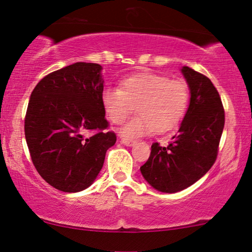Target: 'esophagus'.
I'll use <instances>...</instances> for the list:
<instances>
[{
  "label": "esophagus",
  "instance_id": "esophagus-1",
  "mask_svg": "<svg viewBox=\"0 0 252 252\" xmlns=\"http://www.w3.org/2000/svg\"><path fill=\"white\" fill-rule=\"evenodd\" d=\"M120 142H122L124 146H127V147H133L134 144H135V141L129 140V139H125V137H123V139L120 140Z\"/></svg>",
  "mask_w": 252,
  "mask_h": 252
}]
</instances>
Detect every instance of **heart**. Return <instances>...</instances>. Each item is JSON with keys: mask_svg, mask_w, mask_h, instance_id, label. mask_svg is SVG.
Returning a JSON list of instances; mask_svg holds the SVG:
<instances>
[{"mask_svg": "<svg viewBox=\"0 0 252 252\" xmlns=\"http://www.w3.org/2000/svg\"><path fill=\"white\" fill-rule=\"evenodd\" d=\"M189 103L187 85L155 73H140L122 80L119 88L104 87L101 104L106 118L122 124L135 106L137 115L120 129L125 139H136L153 132L174 129L186 115Z\"/></svg>", "mask_w": 252, "mask_h": 252, "instance_id": "obj_1", "label": "heart"}]
</instances>
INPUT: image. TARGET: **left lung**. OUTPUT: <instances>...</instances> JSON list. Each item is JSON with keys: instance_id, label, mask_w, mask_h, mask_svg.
<instances>
[{"instance_id": "8db88e82", "label": "left lung", "mask_w": 252, "mask_h": 252, "mask_svg": "<svg viewBox=\"0 0 252 252\" xmlns=\"http://www.w3.org/2000/svg\"><path fill=\"white\" fill-rule=\"evenodd\" d=\"M190 93L187 112L167 147L153 143L140 167L144 180L158 191H181L198 181L215 164L225 125L221 98L205 75L181 67Z\"/></svg>"}]
</instances>
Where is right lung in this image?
I'll use <instances>...</instances> for the list:
<instances>
[{
  "mask_svg": "<svg viewBox=\"0 0 252 252\" xmlns=\"http://www.w3.org/2000/svg\"><path fill=\"white\" fill-rule=\"evenodd\" d=\"M102 68L78 62L48 74L31 94L25 117L31 158L43 180L61 191L88 188L117 141L105 132ZM88 131L94 134L88 138Z\"/></svg>",
  "mask_w": 252,
  "mask_h": 252,
  "instance_id": "right-lung-1",
  "label": "right lung"
}]
</instances>
